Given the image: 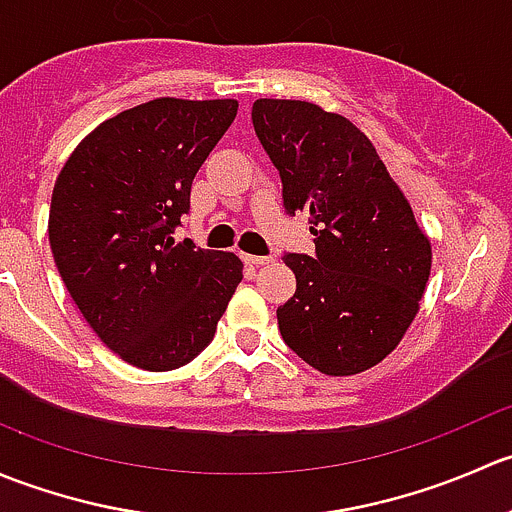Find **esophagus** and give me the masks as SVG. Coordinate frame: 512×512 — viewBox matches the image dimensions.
<instances>
[{
  "instance_id": "34e87169",
  "label": "esophagus",
  "mask_w": 512,
  "mask_h": 512,
  "mask_svg": "<svg viewBox=\"0 0 512 512\" xmlns=\"http://www.w3.org/2000/svg\"><path fill=\"white\" fill-rule=\"evenodd\" d=\"M242 260L252 267H262V265H270L272 257L270 255H242Z\"/></svg>"
}]
</instances>
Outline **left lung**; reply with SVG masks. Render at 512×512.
<instances>
[{
  "label": "left lung",
  "instance_id": "8db88e82",
  "mask_svg": "<svg viewBox=\"0 0 512 512\" xmlns=\"http://www.w3.org/2000/svg\"><path fill=\"white\" fill-rule=\"evenodd\" d=\"M252 126L282 180L285 213H307L314 255L285 252L297 277L277 307L285 344L329 376L394 352L431 272V242L369 138L307 101L260 98Z\"/></svg>",
  "mask_w": 512,
  "mask_h": 512
}]
</instances>
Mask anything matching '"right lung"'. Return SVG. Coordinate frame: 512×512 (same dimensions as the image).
Here are the masks:
<instances>
[{
  "label": "right lung",
  "mask_w": 512,
  "mask_h": 512,
  "mask_svg": "<svg viewBox=\"0 0 512 512\" xmlns=\"http://www.w3.org/2000/svg\"><path fill=\"white\" fill-rule=\"evenodd\" d=\"M235 116L232 98H156L103 121L56 178V270L101 342L138 369L193 361L242 280L232 252L173 237L195 173Z\"/></svg>",
  "instance_id": "right-lung-1"
}]
</instances>
